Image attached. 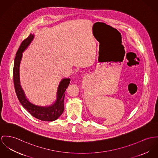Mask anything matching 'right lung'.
I'll list each match as a JSON object with an SVG mask.
<instances>
[{
	"mask_svg": "<svg viewBox=\"0 0 158 158\" xmlns=\"http://www.w3.org/2000/svg\"><path fill=\"white\" fill-rule=\"evenodd\" d=\"M34 38V35L30 34L22 43L20 48L17 52L14 60L13 69V80L15 93L18 99L23 108L26 109L33 117L40 120L45 122H53L57 120L64 110V96L65 92L69 85L70 79H62L58 88L56 99L54 103L50 106H41L33 104L30 102L26 97L20 82V64L22 58L23 52L29 46Z\"/></svg>",
	"mask_w": 158,
	"mask_h": 158,
	"instance_id": "right-lung-1",
	"label": "right lung"
}]
</instances>
